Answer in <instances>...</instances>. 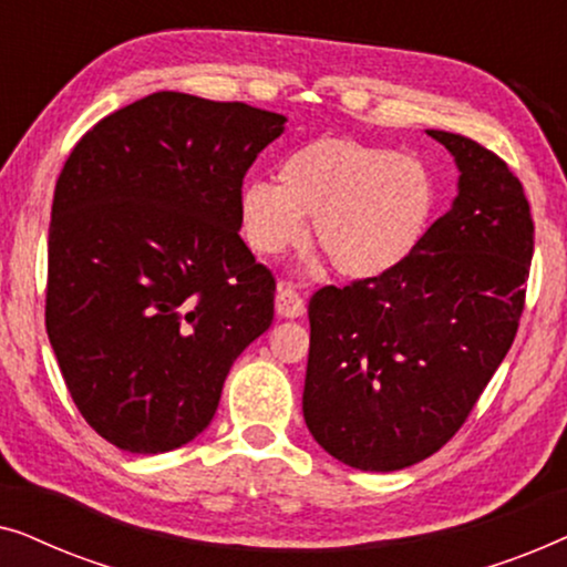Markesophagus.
<instances>
[{
    "mask_svg": "<svg viewBox=\"0 0 567 567\" xmlns=\"http://www.w3.org/2000/svg\"><path fill=\"white\" fill-rule=\"evenodd\" d=\"M276 315L286 317V320H293V317L305 315V299L299 297L291 286L281 284L276 291Z\"/></svg>",
    "mask_w": 567,
    "mask_h": 567,
    "instance_id": "34e87169",
    "label": "esophagus"
}]
</instances>
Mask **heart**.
<instances>
[{"label": "heart", "instance_id": "1", "mask_svg": "<svg viewBox=\"0 0 567 567\" xmlns=\"http://www.w3.org/2000/svg\"><path fill=\"white\" fill-rule=\"evenodd\" d=\"M436 204V177L417 157L317 138L284 157L278 183L255 177L239 188V224L247 245L274 258L305 243L312 219L315 245L338 274L369 281L417 250Z\"/></svg>", "mask_w": 567, "mask_h": 567}]
</instances>
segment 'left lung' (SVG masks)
<instances>
[{"instance_id":"1","label":"left lung","mask_w":567,"mask_h":567,"mask_svg":"<svg viewBox=\"0 0 567 567\" xmlns=\"http://www.w3.org/2000/svg\"><path fill=\"white\" fill-rule=\"evenodd\" d=\"M449 212L390 274L309 299L305 423L330 456L394 472L439 452L514 343L534 224L518 177L467 136Z\"/></svg>"}]
</instances>
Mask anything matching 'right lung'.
<instances>
[{"instance_id":"obj_1","label":"right lung","mask_w":567,"mask_h":567,"mask_svg":"<svg viewBox=\"0 0 567 567\" xmlns=\"http://www.w3.org/2000/svg\"><path fill=\"white\" fill-rule=\"evenodd\" d=\"M286 115L154 92L69 154L53 193L45 330L84 421L131 454L212 423L276 281L239 237V188Z\"/></svg>"}]
</instances>
